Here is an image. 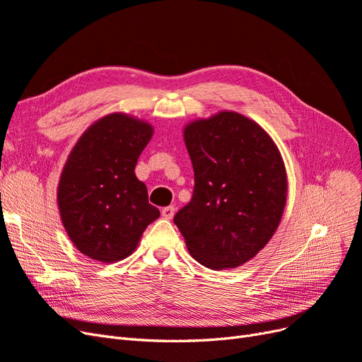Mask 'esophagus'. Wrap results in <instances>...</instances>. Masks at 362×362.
<instances>
[{
  "instance_id": "obj_1",
  "label": "esophagus",
  "mask_w": 362,
  "mask_h": 362,
  "mask_svg": "<svg viewBox=\"0 0 362 362\" xmlns=\"http://www.w3.org/2000/svg\"><path fill=\"white\" fill-rule=\"evenodd\" d=\"M173 214H175V206H172V205L164 206L163 210H161V216H163L164 218H172Z\"/></svg>"
}]
</instances>
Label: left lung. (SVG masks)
<instances>
[{
    "instance_id": "8db88e82",
    "label": "left lung",
    "mask_w": 362,
    "mask_h": 362,
    "mask_svg": "<svg viewBox=\"0 0 362 362\" xmlns=\"http://www.w3.org/2000/svg\"><path fill=\"white\" fill-rule=\"evenodd\" d=\"M184 141L194 190L173 222L202 266L235 269L279 226L288 190L281 152L264 128L237 112L192 120Z\"/></svg>"
}]
</instances>
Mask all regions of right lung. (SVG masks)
<instances>
[{
	"label": "right lung",
	"mask_w": 362,
	"mask_h": 362,
	"mask_svg": "<svg viewBox=\"0 0 362 362\" xmlns=\"http://www.w3.org/2000/svg\"><path fill=\"white\" fill-rule=\"evenodd\" d=\"M154 128L144 119L110 113L87 128L64 163L57 205L74 246L100 262H116L136 250L158 208L134 169Z\"/></svg>",
	"instance_id": "add662e5"
}]
</instances>
